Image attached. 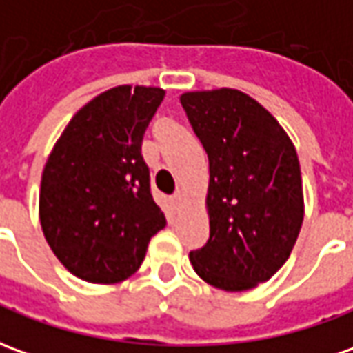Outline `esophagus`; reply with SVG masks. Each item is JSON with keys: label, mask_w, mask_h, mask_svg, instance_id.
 Returning <instances> with one entry per match:
<instances>
[{"label": "esophagus", "mask_w": 353, "mask_h": 353, "mask_svg": "<svg viewBox=\"0 0 353 353\" xmlns=\"http://www.w3.org/2000/svg\"><path fill=\"white\" fill-rule=\"evenodd\" d=\"M182 196H184V194H182V190L174 192V194H172V196H171L172 205H179V203H181V201H182Z\"/></svg>", "instance_id": "34e87169"}]
</instances>
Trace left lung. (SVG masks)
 Returning <instances> with one entry per match:
<instances>
[{"instance_id": "1", "label": "left lung", "mask_w": 353, "mask_h": 353, "mask_svg": "<svg viewBox=\"0 0 353 353\" xmlns=\"http://www.w3.org/2000/svg\"><path fill=\"white\" fill-rule=\"evenodd\" d=\"M181 103L209 157V240L190 252L215 288L242 292L290 257L303 221L302 172L292 140L240 90L186 92Z\"/></svg>"}]
</instances>
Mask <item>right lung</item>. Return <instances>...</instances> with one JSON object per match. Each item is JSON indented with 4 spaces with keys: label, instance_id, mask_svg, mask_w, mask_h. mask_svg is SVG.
<instances>
[{
    "label": "right lung",
    "instance_id": "right-lung-1",
    "mask_svg": "<svg viewBox=\"0 0 353 353\" xmlns=\"http://www.w3.org/2000/svg\"><path fill=\"white\" fill-rule=\"evenodd\" d=\"M165 98L155 86H117L69 121L46 161L40 223L51 252L86 283L138 271L165 213L150 192L142 140Z\"/></svg>",
    "mask_w": 353,
    "mask_h": 353
}]
</instances>
